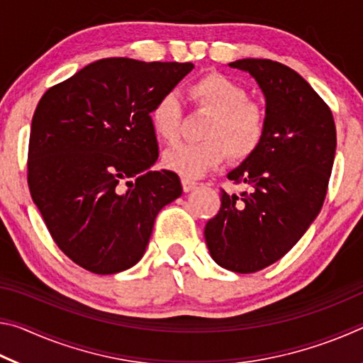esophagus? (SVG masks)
<instances>
[{
    "instance_id": "1",
    "label": "esophagus",
    "mask_w": 363,
    "mask_h": 363,
    "mask_svg": "<svg viewBox=\"0 0 363 363\" xmlns=\"http://www.w3.org/2000/svg\"><path fill=\"white\" fill-rule=\"evenodd\" d=\"M181 182H182L184 192H190V190L195 189V186H196V182L194 179H189V177H182Z\"/></svg>"
}]
</instances>
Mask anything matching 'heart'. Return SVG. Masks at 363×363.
<instances>
[{
    "label": "heart",
    "instance_id": "heart-1",
    "mask_svg": "<svg viewBox=\"0 0 363 363\" xmlns=\"http://www.w3.org/2000/svg\"><path fill=\"white\" fill-rule=\"evenodd\" d=\"M195 108L210 113L200 143L179 144L164 152L163 167L184 177H199L219 167L229 155L242 162L257 150L266 133V112L248 99L247 89L223 73H208L189 86ZM149 120L164 144H174L182 130V107L176 93H164L153 104Z\"/></svg>",
    "mask_w": 363,
    "mask_h": 363
}]
</instances>
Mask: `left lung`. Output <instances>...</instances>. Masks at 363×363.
<instances>
[{
  "mask_svg": "<svg viewBox=\"0 0 363 363\" xmlns=\"http://www.w3.org/2000/svg\"><path fill=\"white\" fill-rule=\"evenodd\" d=\"M248 72L266 96V133L227 177L250 190H220L205 240L220 267L253 274L281 259L320 213L336 150L330 107L290 67L269 59L229 64Z\"/></svg>",
  "mask_w": 363,
  "mask_h": 363,
  "instance_id": "left-lung-1",
  "label": "left lung"
}]
</instances>
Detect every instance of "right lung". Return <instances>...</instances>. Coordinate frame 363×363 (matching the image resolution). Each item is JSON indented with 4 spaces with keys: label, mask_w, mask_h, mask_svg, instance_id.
Instances as JSON below:
<instances>
[{
    "label": "right lung",
    "mask_w": 363,
    "mask_h": 363,
    "mask_svg": "<svg viewBox=\"0 0 363 363\" xmlns=\"http://www.w3.org/2000/svg\"><path fill=\"white\" fill-rule=\"evenodd\" d=\"M192 62L108 57L49 88L36 106L27 181L54 243L79 267L108 275L133 267L158 211L182 194L158 158L149 112Z\"/></svg>",
    "instance_id": "right-lung-1"
}]
</instances>
